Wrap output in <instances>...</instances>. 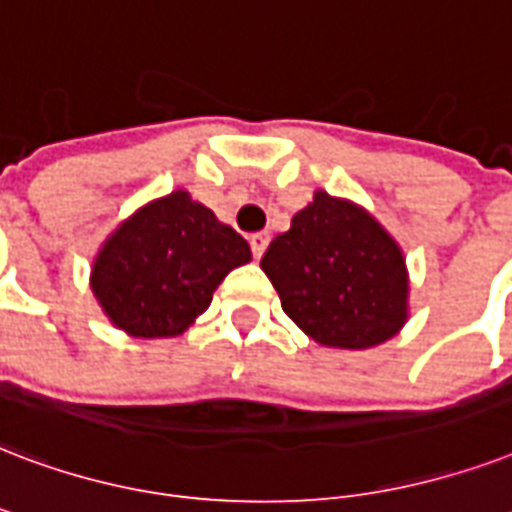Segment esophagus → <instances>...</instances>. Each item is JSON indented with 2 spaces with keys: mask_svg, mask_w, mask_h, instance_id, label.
<instances>
[{
  "mask_svg": "<svg viewBox=\"0 0 512 512\" xmlns=\"http://www.w3.org/2000/svg\"><path fill=\"white\" fill-rule=\"evenodd\" d=\"M268 233H252V236H249V247H252V255L255 257H263V252H265V247H268Z\"/></svg>",
  "mask_w": 512,
  "mask_h": 512,
  "instance_id": "esophagus-1",
  "label": "esophagus"
}]
</instances>
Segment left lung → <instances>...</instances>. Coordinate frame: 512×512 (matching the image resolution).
<instances>
[{"label":"left lung","instance_id":"obj_1","mask_svg":"<svg viewBox=\"0 0 512 512\" xmlns=\"http://www.w3.org/2000/svg\"><path fill=\"white\" fill-rule=\"evenodd\" d=\"M284 314L333 349H370L408 317L403 252L370 214L319 190L265 249Z\"/></svg>","mask_w":512,"mask_h":512}]
</instances>
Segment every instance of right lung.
Instances as JSON below:
<instances>
[{"label": "right lung", "instance_id": "right-lung-1", "mask_svg": "<svg viewBox=\"0 0 512 512\" xmlns=\"http://www.w3.org/2000/svg\"><path fill=\"white\" fill-rule=\"evenodd\" d=\"M249 244L185 190L152 201L109 236L93 265V292L120 330L171 338L212 303Z\"/></svg>", "mask_w": 512, "mask_h": 512}]
</instances>
